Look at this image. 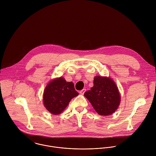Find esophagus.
Listing matches in <instances>:
<instances>
[{
  "label": "esophagus",
  "instance_id": "obj_1",
  "mask_svg": "<svg viewBox=\"0 0 156 156\" xmlns=\"http://www.w3.org/2000/svg\"><path fill=\"white\" fill-rule=\"evenodd\" d=\"M86 91V89H83V90H81L80 92V94H84Z\"/></svg>",
  "mask_w": 156,
  "mask_h": 156
}]
</instances>
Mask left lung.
I'll return each instance as SVG.
<instances>
[{
  "label": "left lung",
  "instance_id": "left-lung-1",
  "mask_svg": "<svg viewBox=\"0 0 156 156\" xmlns=\"http://www.w3.org/2000/svg\"><path fill=\"white\" fill-rule=\"evenodd\" d=\"M95 111L101 116L113 114L118 108L121 95L118 88L110 78L96 76L94 86L84 94Z\"/></svg>",
  "mask_w": 156,
  "mask_h": 156
}]
</instances>
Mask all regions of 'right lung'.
<instances>
[{
  "label": "right lung",
  "instance_id": "obj_1",
  "mask_svg": "<svg viewBox=\"0 0 156 156\" xmlns=\"http://www.w3.org/2000/svg\"><path fill=\"white\" fill-rule=\"evenodd\" d=\"M72 82H67L62 77L51 81L43 93L46 108L53 115H59L72 98L78 95Z\"/></svg>",
  "mask_w": 156,
  "mask_h": 156
}]
</instances>
